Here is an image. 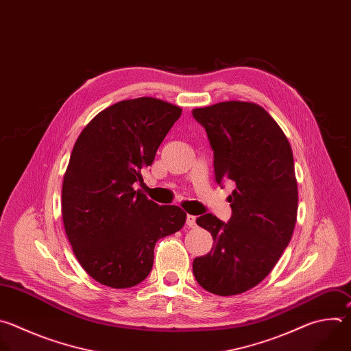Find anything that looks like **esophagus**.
Here are the masks:
<instances>
[{
	"instance_id": "obj_1",
	"label": "esophagus",
	"mask_w": 351,
	"mask_h": 351,
	"mask_svg": "<svg viewBox=\"0 0 351 351\" xmlns=\"http://www.w3.org/2000/svg\"><path fill=\"white\" fill-rule=\"evenodd\" d=\"M186 226L189 228H195L196 227V217L192 215H186Z\"/></svg>"
}]
</instances>
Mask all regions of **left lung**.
Returning a JSON list of instances; mask_svg holds the SVG:
<instances>
[{"mask_svg":"<svg viewBox=\"0 0 351 351\" xmlns=\"http://www.w3.org/2000/svg\"><path fill=\"white\" fill-rule=\"evenodd\" d=\"M192 114L207 132L217 184H235L228 223L212 213L196 219L215 246L193 260V275L210 293L239 295L263 281L291 242L299 202L292 148L257 104L220 102Z\"/></svg>","mask_w":351,"mask_h":351,"instance_id":"obj_1","label":"left lung"}]
</instances>
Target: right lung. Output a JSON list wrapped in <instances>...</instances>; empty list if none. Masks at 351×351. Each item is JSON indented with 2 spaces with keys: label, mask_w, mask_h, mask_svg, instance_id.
<instances>
[{
  "label": "right lung",
  "mask_w": 351,
  "mask_h": 351,
  "mask_svg": "<svg viewBox=\"0 0 351 351\" xmlns=\"http://www.w3.org/2000/svg\"><path fill=\"white\" fill-rule=\"evenodd\" d=\"M181 112L151 97L120 101L99 112L73 147L62 185L64 232L80 265L102 285L143 282L156 242L185 224L182 208L159 206L132 188Z\"/></svg>",
  "instance_id": "obj_1"
}]
</instances>
